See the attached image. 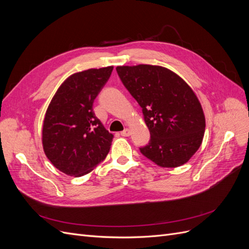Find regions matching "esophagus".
<instances>
[{"label": "esophagus", "mask_w": 249, "mask_h": 249, "mask_svg": "<svg viewBox=\"0 0 249 249\" xmlns=\"http://www.w3.org/2000/svg\"><path fill=\"white\" fill-rule=\"evenodd\" d=\"M120 134H122V136H124V137H127V136H130L131 131L129 129H124Z\"/></svg>", "instance_id": "34e87169"}]
</instances>
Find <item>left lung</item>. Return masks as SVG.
I'll return each instance as SVG.
<instances>
[{
	"label": "left lung",
	"instance_id": "obj_1",
	"mask_svg": "<svg viewBox=\"0 0 249 249\" xmlns=\"http://www.w3.org/2000/svg\"><path fill=\"white\" fill-rule=\"evenodd\" d=\"M116 71L142 108L150 133L141 154L161 167L187 163L201 145L206 129L205 114L192 88L159 65L117 66Z\"/></svg>",
	"mask_w": 249,
	"mask_h": 249
}]
</instances>
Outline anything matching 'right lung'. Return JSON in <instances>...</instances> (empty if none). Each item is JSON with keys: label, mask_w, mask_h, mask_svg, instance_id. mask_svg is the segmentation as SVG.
Masks as SVG:
<instances>
[{"label": "right lung", "mask_w": 249, "mask_h": 249, "mask_svg": "<svg viewBox=\"0 0 249 249\" xmlns=\"http://www.w3.org/2000/svg\"><path fill=\"white\" fill-rule=\"evenodd\" d=\"M113 66L90 69L67 78L49 105L42 126L44 154L71 177L93 170L107 157L113 139L92 106L109 80Z\"/></svg>", "instance_id": "add662e5"}]
</instances>
